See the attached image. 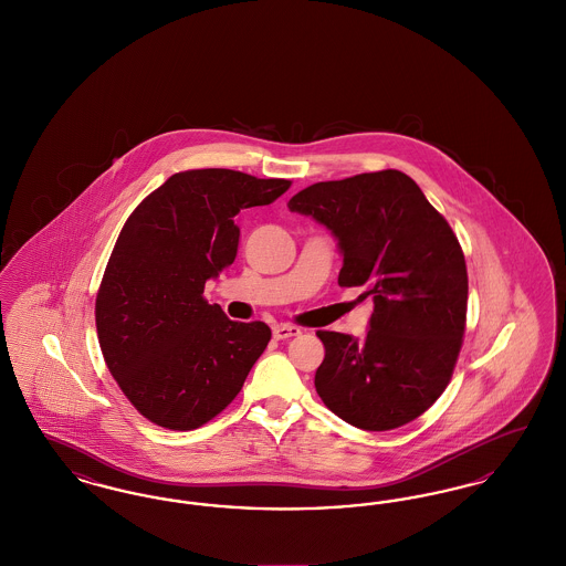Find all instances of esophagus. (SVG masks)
<instances>
[{
	"label": "esophagus",
	"mask_w": 566,
	"mask_h": 566,
	"mask_svg": "<svg viewBox=\"0 0 566 566\" xmlns=\"http://www.w3.org/2000/svg\"><path fill=\"white\" fill-rule=\"evenodd\" d=\"M273 339H291L301 335V328L293 326V324H273Z\"/></svg>",
	"instance_id": "34e87169"
}]
</instances>
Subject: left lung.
Listing matches in <instances>:
<instances>
[{
	"mask_svg": "<svg viewBox=\"0 0 566 566\" xmlns=\"http://www.w3.org/2000/svg\"><path fill=\"white\" fill-rule=\"evenodd\" d=\"M289 210L312 216L337 240L339 286L374 296L365 342L316 333L324 344L316 392L363 431L416 420L450 384L464 335L469 280L448 220L397 169L312 185Z\"/></svg>",
	"mask_w": 566,
	"mask_h": 566,
	"instance_id": "1",
	"label": "left lung"
}]
</instances>
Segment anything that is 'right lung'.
<instances>
[{
  "label": "right lung",
  "instance_id": "add662e5",
  "mask_svg": "<svg viewBox=\"0 0 566 566\" xmlns=\"http://www.w3.org/2000/svg\"><path fill=\"white\" fill-rule=\"evenodd\" d=\"M289 187L233 169H190L167 178L127 218L95 324L109 374L150 422L199 429L238 397L268 348V324L229 321L203 289L238 256L235 216L270 206Z\"/></svg>",
  "mask_w": 566,
  "mask_h": 566
}]
</instances>
